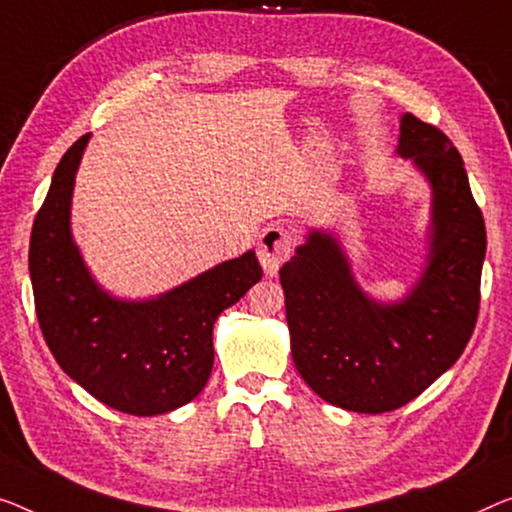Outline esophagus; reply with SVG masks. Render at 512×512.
Here are the masks:
<instances>
[{"mask_svg":"<svg viewBox=\"0 0 512 512\" xmlns=\"http://www.w3.org/2000/svg\"><path fill=\"white\" fill-rule=\"evenodd\" d=\"M294 250V236L292 232H287L282 225H271L266 227L259 236V262H262V269L266 271V276H276L278 269L287 262L289 255Z\"/></svg>","mask_w":512,"mask_h":512,"instance_id":"esophagus-1","label":"esophagus"}]
</instances>
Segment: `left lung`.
<instances>
[{"label": "left lung", "mask_w": 512, "mask_h": 512, "mask_svg": "<svg viewBox=\"0 0 512 512\" xmlns=\"http://www.w3.org/2000/svg\"><path fill=\"white\" fill-rule=\"evenodd\" d=\"M395 151L432 190L414 287L400 301L372 299L331 230H310L280 269L296 370L319 398L358 414L400 409L444 375L467 347L480 303L487 236L460 151L409 112Z\"/></svg>", "instance_id": "1"}]
</instances>
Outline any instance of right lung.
I'll return each instance as SVG.
<instances>
[{
    "label": "right lung",
    "mask_w": 512,
    "mask_h": 512,
    "mask_svg": "<svg viewBox=\"0 0 512 512\" xmlns=\"http://www.w3.org/2000/svg\"><path fill=\"white\" fill-rule=\"evenodd\" d=\"M89 133L59 160L29 241L36 317L68 377L108 407L156 416L207 386L213 324L262 280L255 250L213 266L154 299L112 296L91 276L71 232L75 174Z\"/></svg>",
    "instance_id": "right-lung-1"
}]
</instances>
